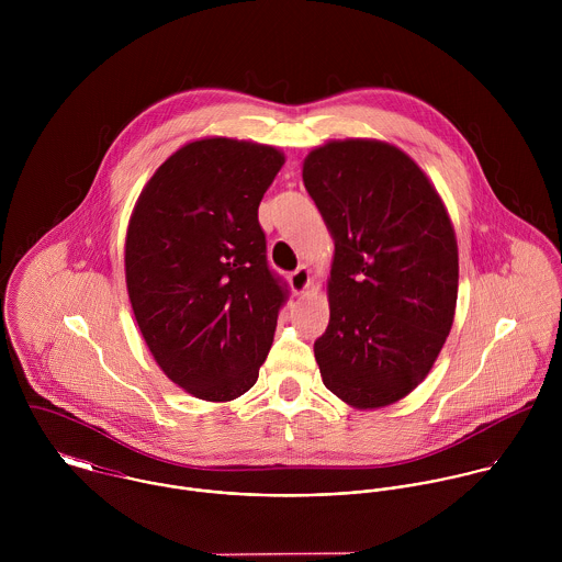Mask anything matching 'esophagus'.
Masks as SVG:
<instances>
[{
    "mask_svg": "<svg viewBox=\"0 0 562 562\" xmlns=\"http://www.w3.org/2000/svg\"><path fill=\"white\" fill-rule=\"evenodd\" d=\"M290 285L294 290V294H305L312 285V274L307 266H299L292 274H290Z\"/></svg>",
    "mask_w": 562,
    "mask_h": 562,
    "instance_id": "34e87169",
    "label": "esophagus"
}]
</instances>
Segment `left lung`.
Instances as JSON below:
<instances>
[{"mask_svg": "<svg viewBox=\"0 0 562 562\" xmlns=\"http://www.w3.org/2000/svg\"><path fill=\"white\" fill-rule=\"evenodd\" d=\"M303 181L335 240L330 318L314 344L322 383L355 408L394 404L426 379L454 322L448 210L424 170L381 140L316 147Z\"/></svg>", "mask_w": 562, "mask_h": 562, "instance_id": "left-lung-1", "label": "left lung"}]
</instances>
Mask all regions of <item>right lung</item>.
<instances>
[{
	"label": "right lung",
	"mask_w": 562,
	"mask_h": 562,
	"mask_svg": "<svg viewBox=\"0 0 562 562\" xmlns=\"http://www.w3.org/2000/svg\"><path fill=\"white\" fill-rule=\"evenodd\" d=\"M268 145L201 138L140 192L125 238V281L161 372L194 398L246 394L272 346L288 285L268 268L257 221L283 166Z\"/></svg>",
	"instance_id": "right-lung-1"
}]
</instances>
